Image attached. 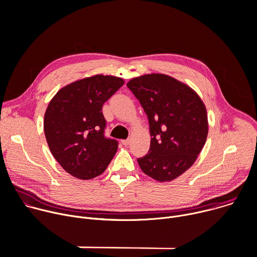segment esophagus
Listing matches in <instances>:
<instances>
[{
    "instance_id": "obj_1",
    "label": "esophagus",
    "mask_w": 257,
    "mask_h": 257,
    "mask_svg": "<svg viewBox=\"0 0 257 257\" xmlns=\"http://www.w3.org/2000/svg\"><path fill=\"white\" fill-rule=\"evenodd\" d=\"M122 144H124V145H129V144H130V139L122 140Z\"/></svg>"
}]
</instances>
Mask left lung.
Returning <instances> with one entry per match:
<instances>
[{"label": "left lung", "instance_id": "left-lung-1", "mask_svg": "<svg viewBox=\"0 0 257 257\" xmlns=\"http://www.w3.org/2000/svg\"><path fill=\"white\" fill-rule=\"evenodd\" d=\"M127 86L148 115L152 136L149 154L137 159L138 165L157 181H172L194 164L205 144V105L191 87L165 74L142 75Z\"/></svg>", "mask_w": 257, "mask_h": 257}]
</instances>
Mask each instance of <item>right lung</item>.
Returning <instances> with one entry per match:
<instances>
[{
  "label": "right lung",
  "instance_id": "obj_1",
  "mask_svg": "<svg viewBox=\"0 0 257 257\" xmlns=\"http://www.w3.org/2000/svg\"><path fill=\"white\" fill-rule=\"evenodd\" d=\"M123 84L120 77L94 75L66 85L50 101L46 139L56 161L73 177L90 180L113 160L118 141L104 137L101 107Z\"/></svg>",
  "mask_w": 257,
  "mask_h": 257
}]
</instances>
